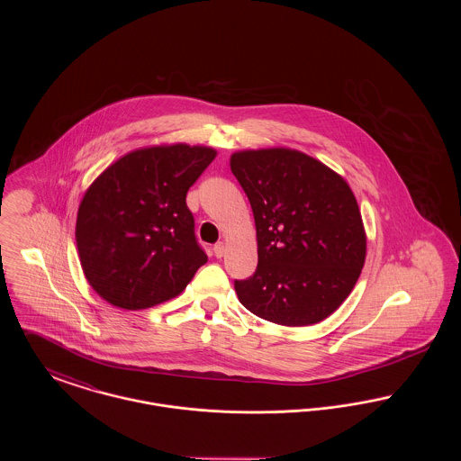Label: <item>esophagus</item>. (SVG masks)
<instances>
[{"label": "esophagus", "instance_id": "obj_1", "mask_svg": "<svg viewBox=\"0 0 461 461\" xmlns=\"http://www.w3.org/2000/svg\"><path fill=\"white\" fill-rule=\"evenodd\" d=\"M224 252H226V245H224L222 241H218V243L214 245V256H216V258H222Z\"/></svg>", "mask_w": 461, "mask_h": 461}]
</instances>
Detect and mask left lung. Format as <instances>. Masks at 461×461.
I'll list each match as a JSON object with an SVG mask.
<instances>
[{"mask_svg": "<svg viewBox=\"0 0 461 461\" xmlns=\"http://www.w3.org/2000/svg\"><path fill=\"white\" fill-rule=\"evenodd\" d=\"M231 173L250 202L258 269L235 280L243 306L285 327L329 318L356 285L366 233L342 176L290 149L235 152Z\"/></svg>", "mask_w": 461, "mask_h": 461, "instance_id": "1", "label": "left lung"}]
</instances>
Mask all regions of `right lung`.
<instances>
[{
	"mask_svg": "<svg viewBox=\"0 0 461 461\" xmlns=\"http://www.w3.org/2000/svg\"><path fill=\"white\" fill-rule=\"evenodd\" d=\"M214 157L211 147L186 143L138 149L91 183L76 241L102 299L132 311L157 306L179 295L207 263L186 194Z\"/></svg>",
	"mask_w": 461,
	"mask_h": 461,
	"instance_id": "obj_1",
	"label": "right lung"
}]
</instances>
